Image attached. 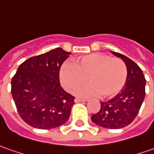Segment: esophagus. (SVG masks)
Masks as SVG:
<instances>
[{"label":"esophagus","mask_w":154,"mask_h":154,"mask_svg":"<svg viewBox=\"0 0 154 154\" xmlns=\"http://www.w3.org/2000/svg\"><path fill=\"white\" fill-rule=\"evenodd\" d=\"M85 101H86V100L80 99V98H76V99H75V102H76V103H77V102H85Z\"/></svg>","instance_id":"34e87169"}]
</instances>
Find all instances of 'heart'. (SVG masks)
<instances>
[{
    "instance_id": "1",
    "label": "heart",
    "mask_w": 154,
    "mask_h": 154,
    "mask_svg": "<svg viewBox=\"0 0 154 154\" xmlns=\"http://www.w3.org/2000/svg\"><path fill=\"white\" fill-rule=\"evenodd\" d=\"M128 77V67L123 60L100 53L79 56L74 65L64 63L60 69L61 82L69 92L75 91L88 80L91 85L81 89L79 95H99L102 99L117 95L125 86Z\"/></svg>"
}]
</instances>
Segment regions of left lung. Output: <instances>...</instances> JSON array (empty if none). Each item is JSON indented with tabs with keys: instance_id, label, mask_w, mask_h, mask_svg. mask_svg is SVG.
Instances as JSON below:
<instances>
[{
	"instance_id": "left-lung-1",
	"label": "left lung",
	"mask_w": 154,
	"mask_h": 154,
	"mask_svg": "<svg viewBox=\"0 0 154 154\" xmlns=\"http://www.w3.org/2000/svg\"><path fill=\"white\" fill-rule=\"evenodd\" d=\"M128 67V77L123 89L107 101H100V108L91 116L93 122L101 128L119 129L132 123L139 112L145 97L146 79L143 70L132 59L112 52Z\"/></svg>"
}]
</instances>
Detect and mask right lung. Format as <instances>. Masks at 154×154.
Instances as JSON below:
<instances>
[{
    "label": "right lung",
    "instance_id": "1",
    "mask_svg": "<svg viewBox=\"0 0 154 154\" xmlns=\"http://www.w3.org/2000/svg\"><path fill=\"white\" fill-rule=\"evenodd\" d=\"M70 53L57 48L26 59L11 79V95L19 116L38 129H52L65 123L75 96L63 90L59 71Z\"/></svg>",
    "mask_w": 154,
    "mask_h": 154
}]
</instances>
